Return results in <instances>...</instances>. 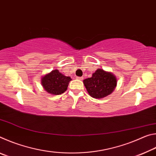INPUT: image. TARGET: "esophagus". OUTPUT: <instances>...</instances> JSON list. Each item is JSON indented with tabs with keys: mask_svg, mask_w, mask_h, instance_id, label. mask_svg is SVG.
Here are the masks:
<instances>
[{
	"mask_svg": "<svg viewBox=\"0 0 156 156\" xmlns=\"http://www.w3.org/2000/svg\"><path fill=\"white\" fill-rule=\"evenodd\" d=\"M76 79H77L78 80H83V77H76Z\"/></svg>",
	"mask_w": 156,
	"mask_h": 156,
	"instance_id": "obj_1",
	"label": "esophagus"
}]
</instances>
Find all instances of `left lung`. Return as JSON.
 I'll return each instance as SVG.
<instances>
[{"instance_id": "obj_1", "label": "left lung", "mask_w": 156, "mask_h": 156, "mask_svg": "<svg viewBox=\"0 0 156 156\" xmlns=\"http://www.w3.org/2000/svg\"><path fill=\"white\" fill-rule=\"evenodd\" d=\"M83 83L89 96L100 99L114 91L117 85V78L112 73L98 68L91 78L84 79Z\"/></svg>"}]
</instances>
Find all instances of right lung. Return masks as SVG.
Wrapping results in <instances>:
<instances>
[{"label":"right lung","mask_w":156,"mask_h":156,"mask_svg":"<svg viewBox=\"0 0 156 156\" xmlns=\"http://www.w3.org/2000/svg\"><path fill=\"white\" fill-rule=\"evenodd\" d=\"M71 80L69 76H65L58 69H54L42 77L41 84L47 93L60 95L67 90Z\"/></svg>","instance_id":"add662e5"}]
</instances>
